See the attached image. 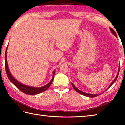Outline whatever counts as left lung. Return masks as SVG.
Listing matches in <instances>:
<instances>
[{"instance_id":"obj_1","label":"left lung","mask_w":125,"mask_h":125,"mask_svg":"<svg viewBox=\"0 0 125 125\" xmlns=\"http://www.w3.org/2000/svg\"><path fill=\"white\" fill-rule=\"evenodd\" d=\"M110 30H111V32L113 34V35L115 36V37H116V33H115V32L113 29H112V28H110ZM119 70H120V67H119V70H118V74H117V75H116V77L115 78V79L114 80V81L113 82H112V83H111V84H110L109 85V87L107 88L106 89V90H107L111 86V85L113 84L116 81V79H117V78H118V75H119ZM72 86H73V88H74L76 91L77 92H78L79 93H80V94H82V95H84V96H87V97H96V96H99V95H100V94H101L102 93H100V94H89V93H85V92H82V91H81L80 90H79V89H78L76 87L75 85L73 84L72 83ZM106 90H105V91H106Z\"/></svg>"}]
</instances>
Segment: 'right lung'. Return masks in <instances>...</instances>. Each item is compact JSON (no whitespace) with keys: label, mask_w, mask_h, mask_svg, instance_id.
I'll use <instances>...</instances> for the list:
<instances>
[{"label":"right lung","mask_w":125,"mask_h":125,"mask_svg":"<svg viewBox=\"0 0 125 125\" xmlns=\"http://www.w3.org/2000/svg\"><path fill=\"white\" fill-rule=\"evenodd\" d=\"M7 46H8V45H7ZM7 46L5 51V69H6V74H7V77L9 78V80L14 85H15L17 88L19 89V90H21L22 92H23L24 93H25L26 94L35 95V94H40V93H41L44 92L45 90L47 89L48 88L50 87V85H51V83H52V82L53 81V77H54V75H55V70L53 72L52 78L50 81V82H49L48 84L44 85V86L41 87H33L29 86V85L21 83V82H19L18 81H17L16 79H14L9 70L8 64H7V58H6V52H7Z\"/></svg>","instance_id":"right-lung-1"}]
</instances>
